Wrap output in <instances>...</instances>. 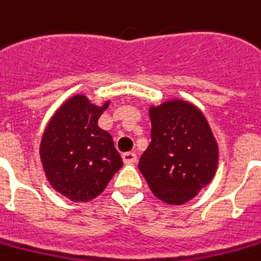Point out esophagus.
Returning a JSON list of instances; mask_svg holds the SVG:
<instances>
[{"instance_id":"34e87169","label":"esophagus","mask_w":261,"mask_h":261,"mask_svg":"<svg viewBox=\"0 0 261 261\" xmlns=\"http://www.w3.org/2000/svg\"><path fill=\"white\" fill-rule=\"evenodd\" d=\"M124 164H136L137 163V154L136 153H125L123 154Z\"/></svg>"}]
</instances>
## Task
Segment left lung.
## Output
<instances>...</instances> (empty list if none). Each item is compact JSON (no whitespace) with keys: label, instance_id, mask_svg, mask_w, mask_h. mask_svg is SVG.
<instances>
[{"label":"left lung","instance_id":"left-lung-1","mask_svg":"<svg viewBox=\"0 0 261 261\" xmlns=\"http://www.w3.org/2000/svg\"><path fill=\"white\" fill-rule=\"evenodd\" d=\"M151 143L138 168L161 201L180 205L208 186L219 166V144L201 110L182 98L150 104Z\"/></svg>","mask_w":261,"mask_h":261}]
</instances>
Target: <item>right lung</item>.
<instances>
[{"label":"right lung","instance_id":"right-lung-1","mask_svg":"<svg viewBox=\"0 0 261 261\" xmlns=\"http://www.w3.org/2000/svg\"><path fill=\"white\" fill-rule=\"evenodd\" d=\"M110 102L95 104L84 94L71 95L54 111L42 133L44 174L57 193L74 203L98 197L123 167L111 134L98 127Z\"/></svg>","mask_w":261,"mask_h":261}]
</instances>
